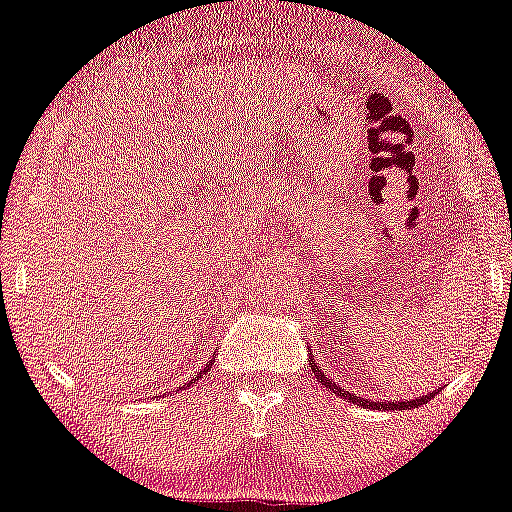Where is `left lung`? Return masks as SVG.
<instances>
[{
  "label": "left lung",
  "mask_w": 512,
  "mask_h": 512,
  "mask_svg": "<svg viewBox=\"0 0 512 512\" xmlns=\"http://www.w3.org/2000/svg\"><path fill=\"white\" fill-rule=\"evenodd\" d=\"M312 360H315V357H312ZM312 369H315V377L322 381V386H326V389H331V391H336V393H341L343 398L346 400H353V403H369L372 405V408H389V410H410V408H417V405H424L427 403L429 398L434 396V391L432 393H427V396H420V398H412V400H396V403H389V400H386V403H381V400H377V403H374V400H369V398H360L357 396V393H348V391H343L341 386H336L334 381H331L329 377H326V374L322 372V369H317V362H312Z\"/></svg>",
  "instance_id": "left-lung-1"
}]
</instances>
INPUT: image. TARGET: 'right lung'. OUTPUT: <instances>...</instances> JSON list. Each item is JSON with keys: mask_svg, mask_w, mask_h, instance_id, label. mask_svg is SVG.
Segmentation results:
<instances>
[{"mask_svg": "<svg viewBox=\"0 0 512 512\" xmlns=\"http://www.w3.org/2000/svg\"><path fill=\"white\" fill-rule=\"evenodd\" d=\"M209 365H212V362H209ZM209 365L205 367V372H207V369H209ZM200 374H202V372H200ZM195 379H197V377H195ZM195 379H190V381H188V384H195Z\"/></svg>", "mask_w": 512, "mask_h": 512, "instance_id": "1", "label": "right lung"}]
</instances>
